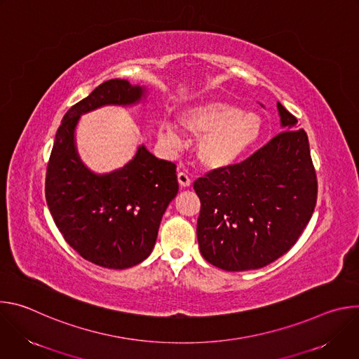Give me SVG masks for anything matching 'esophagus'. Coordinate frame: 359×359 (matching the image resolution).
<instances>
[{"label":"esophagus","instance_id":"obj_1","mask_svg":"<svg viewBox=\"0 0 359 359\" xmlns=\"http://www.w3.org/2000/svg\"><path fill=\"white\" fill-rule=\"evenodd\" d=\"M177 180H179V184L182 187H187V186L191 184V177L187 173H184V172H179L177 173Z\"/></svg>","mask_w":359,"mask_h":359}]
</instances>
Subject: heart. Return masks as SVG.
I'll use <instances>...</instances> for the list:
<instances>
[{"label": "heart", "instance_id": "1", "mask_svg": "<svg viewBox=\"0 0 359 359\" xmlns=\"http://www.w3.org/2000/svg\"><path fill=\"white\" fill-rule=\"evenodd\" d=\"M180 125L190 135L198 136L196 153L198 161L210 169H223L237 163L262 135V119L254 112H244L229 102L215 100L186 109ZM163 144L176 150L182 144L179 128L163 119L158 125Z\"/></svg>", "mask_w": 359, "mask_h": 359}]
</instances>
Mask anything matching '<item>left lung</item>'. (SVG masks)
Segmentation results:
<instances>
[{
    "label": "left lung",
    "instance_id": "1",
    "mask_svg": "<svg viewBox=\"0 0 359 359\" xmlns=\"http://www.w3.org/2000/svg\"><path fill=\"white\" fill-rule=\"evenodd\" d=\"M277 108L284 130L245 161L193 183L201 204L200 252L226 271L262 269L280 259L316 209L318 183L309 137L280 102Z\"/></svg>",
    "mask_w": 359,
    "mask_h": 359
}]
</instances>
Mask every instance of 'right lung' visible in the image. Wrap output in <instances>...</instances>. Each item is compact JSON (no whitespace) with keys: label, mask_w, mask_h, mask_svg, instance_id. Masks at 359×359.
<instances>
[{"label":"right lung","mask_w":359,"mask_h":359,"mask_svg":"<svg viewBox=\"0 0 359 359\" xmlns=\"http://www.w3.org/2000/svg\"><path fill=\"white\" fill-rule=\"evenodd\" d=\"M143 93L125 79L95 88L65 114L46 166L45 198L60 233L82 259L112 270L149 257L163 213L179 190L176 165L140 146L125 168L95 175L79 161L74 132L82 114L104 105H130Z\"/></svg>","instance_id":"obj_1"}]
</instances>
